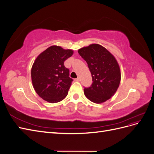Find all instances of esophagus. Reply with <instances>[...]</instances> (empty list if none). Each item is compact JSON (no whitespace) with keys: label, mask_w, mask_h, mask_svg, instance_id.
Here are the masks:
<instances>
[{"label":"esophagus","mask_w":154,"mask_h":154,"mask_svg":"<svg viewBox=\"0 0 154 154\" xmlns=\"http://www.w3.org/2000/svg\"><path fill=\"white\" fill-rule=\"evenodd\" d=\"M80 80V78H76V79H74V81L75 82H79Z\"/></svg>","instance_id":"34e87169"}]
</instances>
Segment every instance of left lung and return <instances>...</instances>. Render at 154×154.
<instances>
[{"label":"left lung","instance_id":"left-lung-1","mask_svg":"<svg viewBox=\"0 0 154 154\" xmlns=\"http://www.w3.org/2000/svg\"><path fill=\"white\" fill-rule=\"evenodd\" d=\"M92 78V85L84 88L87 98L95 103L109 100L117 91L121 81V70L116 58L103 46L92 44L78 49Z\"/></svg>","mask_w":154,"mask_h":154}]
</instances>
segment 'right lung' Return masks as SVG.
<instances>
[{
  "instance_id": "obj_1",
  "label": "right lung",
  "mask_w": 154,
  "mask_h": 154,
  "mask_svg": "<svg viewBox=\"0 0 154 154\" xmlns=\"http://www.w3.org/2000/svg\"><path fill=\"white\" fill-rule=\"evenodd\" d=\"M74 51L52 45L41 53L31 68V80L36 94L51 103H58L66 97L72 82L69 70L64 62Z\"/></svg>"
}]
</instances>
